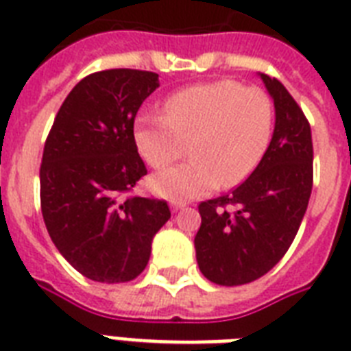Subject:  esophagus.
Masks as SVG:
<instances>
[{"label": "esophagus", "instance_id": "esophagus-1", "mask_svg": "<svg viewBox=\"0 0 351 351\" xmlns=\"http://www.w3.org/2000/svg\"><path fill=\"white\" fill-rule=\"evenodd\" d=\"M187 204L186 202H171V209H173V211H178V209H184L186 208Z\"/></svg>", "mask_w": 351, "mask_h": 351}]
</instances>
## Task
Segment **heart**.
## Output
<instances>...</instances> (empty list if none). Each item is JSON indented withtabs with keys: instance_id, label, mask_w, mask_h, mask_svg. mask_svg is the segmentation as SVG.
<instances>
[{
	"instance_id": "b5f03b06",
	"label": "heart",
	"mask_w": 351,
	"mask_h": 351,
	"mask_svg": "<svg viewBox=\"0 0 351 351\" xmlns=\"http://www.w3.org/2000/svg\"><path fill=\"white\" fill-rule=\"evenodd\" d=\"M165 117L134 121L138 153L162 169L191 149V162L151 178V189L171 202H187L237 186L266 154L273 132V104L264 90L233 80L193 85L167 98Z\"/></svg>"
}]
</instances>
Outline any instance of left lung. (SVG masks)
<instances>
[{
    "label": "left lung",
    "instance_id": "obj_1",
    "mask_svg": "<svg viewBox=\"0 0 351 351\" xmlns=\"http://www.w3.org/2000/svg\"><path fill=\"white\" fill-rule=\"evenodd\" d=\"M261 78L275 106V129L266 154L230 195L198 206V267L220 286L253 282L286 255L313 187L310 123L277 78Z\"/></svg>",
    "mask_w": 351,
    "mask_h": 351
}]
</instances>
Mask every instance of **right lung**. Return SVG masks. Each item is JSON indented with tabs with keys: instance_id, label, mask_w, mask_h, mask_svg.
<instances>
[{
	"instance_id": "right-lung-1",
	"label": "right lung",
	"mask_w": 351,
	"mask_h": 351,
	"mask_svg": "<svg viewBox=\"0 0 351 351\" xmlns=\"http://www.w3.org/2000/svg\"><path fill=\"white\" fill-rule=\"evenodd\" d=\"M158 74L109 69L85 76L60 107L40 167L41 213L63 258L96 282H129L171 219L165 200L127 197L147 175L134 118Z\"/></svg>"
}]
</instances>
